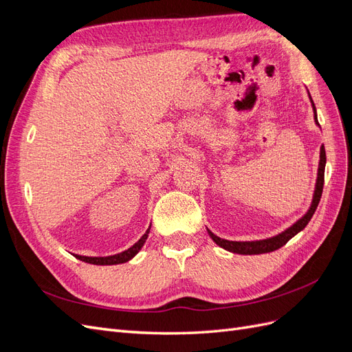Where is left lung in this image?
I'll return each instance as SVG.
<instances>
[{"instance_id": "1", "label": "left lung", "mask_w": 352, "mask_h": 352, "mask_svg": "<svg viewBox=\"0 0 352 352\" xmlns=\"http://www.w3.org/2000/svg\"><path fill=\"white\" fill-rule=\"evenodd\" d=\"M308 97H310V92H308ZM311 105H313V111H314V120L316 124H318L317 122V114H316V105L310 97ZM320 126V124H318ZM324 166H326V151H324V145H322L320 148V162H318V172H317V180H316V189H314V195H313V201L311 206L308 208V211L305 214L298 220L296 223L291 228H287L285 232L279 233L273 238H267V239H261V241H248V242H236V241H228V239H221L219 236H216L214 233L207 229L210 238L214 241L219 247H221L223 250L235 252V254H242V255H254V254H265V252H272L279 250L280 247L289 241L291 238H294L298 232H301L307 225L308 221L311 220L314 211L320 202L322 198V192H323V184H324Z\"/></svg>"}]
</instances>
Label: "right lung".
<instances>
[{"instance_id":"1","label":"right lung","mask_w":352,"mask_h":352,"mask_svg":"<svg viewBox=\"0 0 352 352\" xmlns=\"http://www.w3.org/2000/svg\"><path fill=\"white\" fill-rule=\"evenodd\" d=\"M150 229L151 226L146 229V232L142 235V238L138 241L135 245H132L131 248H127L126 251L120 252V254H116V255H109V257H87V255H74V257L79 258L80 261H85V263H89V264H97V265H113V264H122V263H126L132 260L135 255L141 251V248L144 247V243L148 238V233H150Z\"/></svg>"}]
</instances>
